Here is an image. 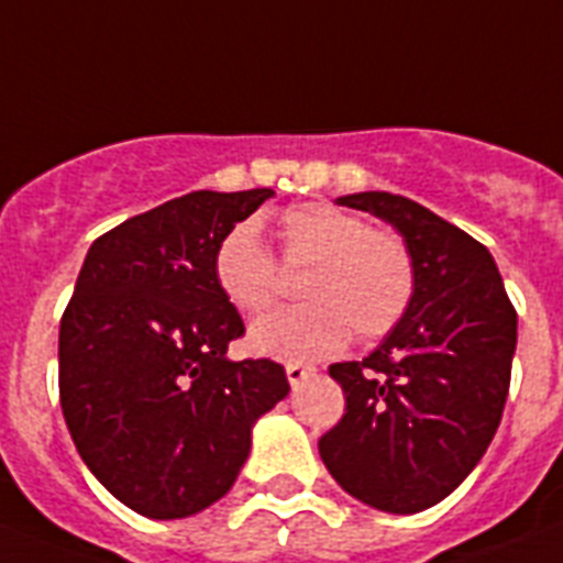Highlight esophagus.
I'll return each mask as SVG.
<instances>
[{"label": "esophagus", "instance_id": "1", "mask_svg": "<svg viewBox=\"0 0 563 563\" xmlns=\"http://www.w3.org/2000/svg\"><path fill=\"white\" fill-rule=\"evenodd\" d=\"M311 374H314V368H311V365H300V363L286 365V376H288V383H291V388H297V385H300L302 379H309Z\"/></svg>", "mask_w": 563, "mask_h": 563}]
</instances>
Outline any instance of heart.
<instances>
[{
    "label": "heart",
    "instance_id": "b5f03b06",
    "mask_svg": "<svg viewBox=\"0 0 563 563\" xmlns=\"http://www.w3.org/2000/svg\"><path fill=\"white\" fill-rule=\"evenodd\" d=\"M283 266H309L300 309L257 320L249 345L277 360H317L340 351L351 329L376 340L397 329L413 300L417 268L402 238L368 229L354 212L331 203H300L280 214ZM214 283L243 314H263L280 295V268L254 223H238L214 246Z\"/></svg>",
    "mask_w": 563,
    "mask_h": 563
}]
</instances>
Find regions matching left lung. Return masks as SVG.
I'll return each instance as SVG.
<instances>
[{
    "label": "left lung",
    "mask_w": 563,
    "mask_h": 563,
    "mask_svg": "<svg viewBox=\"0 0 563 563\" xmlns=\"http://www.w3.org/2000/svg\"><path fill=\"white\" fill-rule=\"evenodd\" d=\"M399 232L417 268L413 300L363 363H334L345 413L320 439L342 490L410 516L451 496L493 442L516 354V309L493 254L417 200L336 198Z\"/></svg>",
    "instance_id": "1"
}]
</instances>
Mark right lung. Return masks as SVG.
<instances>
[{
  "instance_id": "obj_1",
  "label": "right lung",
  "mask_w": 563,
  "mask_h": 563,
  "mask_svg": "<svg viewBox=\"0 0 563 563\" xmlns=\"http://www.w3.org/2000/svg\"><path fill=\"white\" fill-rule=\"evenodd\" d=\"M272 189L189 192L92 243L58 329V394L78 456L121 505L187 518L232 490L283 365L229 360L243 320L214 246Z\"/></svg>"
}]
</instances>
